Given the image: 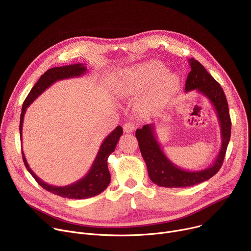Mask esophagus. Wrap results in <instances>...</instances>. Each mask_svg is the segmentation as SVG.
<instances>
[{
  "instance_id": "obj_1",
  "label": "esophagus",
  "mask_w": 251,
  "mask_h": 251,
  "mask_svg": "<svg viewBox=\"0 0 251 251\" xmlns=\"http://www.w3.org/2000/svg\"><path fill=\"white\" fill-rule=\"evenodd\" d=\"M123 130L125 133H132L136 130V126L132 122H127L123 125Z\"/></svg>"
}]
</instances>
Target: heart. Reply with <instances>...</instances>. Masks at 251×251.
<instances>
[{"label":"heart","mask_w":251,"mask_h":251,"mask_svg":"<svg viewBox=\"0 0 251 251\" xmlns=\"http://www.w3.org/2000/svg\"><path fill=\"white\" fill-rule=\"evenodd\" d=\"M180 77L167 70L159 61H149L127 69L116 86L120 97L134 95L151 87L148 99L152 104H160L168 100L176 91Z\"/></svg>","instance_id":"obj_1"}]
</instances>
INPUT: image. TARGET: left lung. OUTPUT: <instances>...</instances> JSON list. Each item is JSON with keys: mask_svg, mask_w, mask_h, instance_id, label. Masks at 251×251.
Returning <instances> with one entry per match:
<instances>
[{"mask_svg": "<svg viewBox=\"0 0 251 251\" xmlns=\"http://www.w3.org/2000/svg\"><path fill=\"white\" fill-rule=\"evenodd\" d=\"M191 71L188 75L185 91L197 90L205 96L217 112L221 128L222 146L211 166L201 171H188L175 165L164 153L155 134V125L147 124L136 130L139 148L144 159L150 180L164 188H187L207 181L221 169L231 132L228 104L225 92L206 69L195 58H190Z\"/></svg>", "mask_w": 251, "mask_h": 251, "instance_id": "obj_1", "label": "left lung"}]
</instances>
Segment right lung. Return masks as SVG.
Instances as JSON below:
<instances>
[{
	"mask_svg": "<svg viewBox=\"0 0 251 251\" xmlns=\"http://www.w3.org/2000/svg\"><path fill=\"white\" fill-rule=\"evenodd\" d=\"M87 68L82 63H75L70 65H64L59 67H52L40 77L38 82L34 84V86L29 91L28 95L26 96L22 108L21 119H20V136L22 137L23 132V123L24 117L26 111L27 107L37 99L46 89H48L50 85L54 82L62 79H67L71 77H79L86 73ZM123 134V130L121 126H117L108 136H107L99 148V151L95 157V160L88 171V173L81 177L77 182L63 187H56L51 186L44 182L42 178H40L35 175L31 169L29 168L26 159L25 157L24 151L23 160L26 170L30 173L38 184L43 187L45 190L57 195L62 198L73 199V200H82L87 198H92L94 196L99 195L102 193L110 183V173L108 171V166H107V159L109 155L114 152L117 143Z\"/></svg>",
	"mask_w": 251,
	"mask_h": 251,
	"instance_id": "1",
	"label": "right lung"
}]
</instances>
